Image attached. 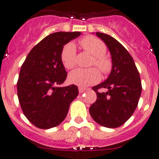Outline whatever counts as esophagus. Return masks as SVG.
Listing matches in <instances>:
<instances>
[{"label": "esophagus", "mask_w": 159, "mask_h": 159, "mask_svg": "<svg viewBox=\"0 0 159 159\" xmlns=\"http://www.w3.org/2000/svg\"><path fill=\"white\" fill-rule=\"evenodd\" d=\"M87 89H85V88H79V92H80V93H83V92H86Z\"/></svg>", "instance_id": "34e87169"}]
</instances>
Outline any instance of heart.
<instances>
[{
	"label": "heart",
	"instance_id": "b5f03b06",
	"mask_svg": "<svg viewBox=\"0 0 159 159\" xmlns=\"http://www.w3.org/2000/svg\"><path fill=\"white\" fill-rule=\"evenodd\" d=\"M84 51L93 57L91 65L96 66L103 74L110 72L112 67L111 59L106 56L107 47L101 40L95 36H86L80 41ZM63 65L67 69H71L76 64V48L73 43H67L64 46L60 54ZM100 79V73L95 67L89 69L79 68L71 71L68 75V80L77 86L86 88L95 84Z\"/></svg>",
	"mask_w": 159,
	"mask_h": 159
}]
</instances>
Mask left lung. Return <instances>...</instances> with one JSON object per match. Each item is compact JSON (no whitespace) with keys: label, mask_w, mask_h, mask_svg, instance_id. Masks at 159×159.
Masks as SVG:
<instances>
[{"label":"left lung","mask_w":159,"mask_h":159,"mask_svg":"<svg viewBox=\"0 0 159 159\" xmlns=\"http://www.w3.org/2000/svg\"><path fill=\"white\" fill-rule=\"evenodd\" d=\"M96 35L109 48L112 69L104 82L92 88L97 99L89 112L102 127L116 128L124 124L135 111L142 92L141 79L134 60L121 43L105 33L96 32ZM102 88L108 92H99Z\"/></svg>","instance_id":"1"}]
</instances>
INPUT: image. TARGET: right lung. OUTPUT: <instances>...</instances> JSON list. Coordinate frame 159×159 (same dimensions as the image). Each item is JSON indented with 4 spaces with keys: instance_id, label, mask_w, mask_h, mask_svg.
I'll use <instances>...</instances> for the list:
<instances>
[{
    "instance_id": "obj_1",
    "label": "right lung",
    "mask_w": 159,
    "mask_h": 159,
    "mask_svg": "<svg viewBox=\"0 0 159 159\" xmlns=\"http://www.w3.org/2000/svg\"><path fill=\"white\" fill-rule=\"evenodd\" d=\"M80 32H54L32 48L20 71L17 96L25 117L40 129L55 127L67 116L79 94L77 86L60 87L67 78L61 62L64 45Z\"/></svg>"
}]
</instances>
